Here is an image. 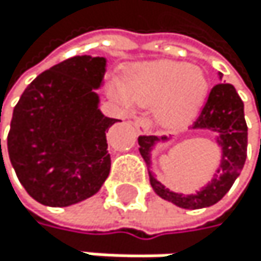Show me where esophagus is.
<instances>
[{"mask_svg":"<svg viewBox=\"0 0 261 261\" xmlns=\"http://www.w3.org/2000/svg\"><path fill=\"white\" fill-rule=\"evenodd\" d=\"M133 125L136 126V129H138V133H139V135H148V133H150V122L145 120V119H142V117L135 119Z\"/></svg>","mask_w":261,"mask_h":261,"instance_id":"1","label":"esophagus"}]
</instances>
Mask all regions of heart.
<instances>
[{"instance_id":"heart-1","label":"heart","mask_w":261,"mask_h":261,"mask_svg":"<svg viewBox=\"0 0 261 261\" xmlns=\"http://www.w3.org/2000/svg\"><path fill=\"white\" fill-rule=\"evenodd\" d=\"M208 81L202 68L175 61L141 64L128 70L111 94L125 108L155 105V119L167 128L186 125L205 101Z\"/></svg>"}]
</instances>
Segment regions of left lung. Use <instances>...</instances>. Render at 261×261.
Returning a JSON list of instances; mask_svg holds the SVG:
<instances>
[{
	"label": "left lung",
	"mask_w": 261,
	"mask_h": 261,
	"mask_svg": "<svg viewBox=\"0 0 261 261\" xmlns=\"http://www.w3.org/2000/svg\"><path fill=\"white\" fill-rule=\"evenodd\" d=\"M219 76L222 78L221 73ZM193 126L197 129H210V132L219 135L218 144L222 147V160L212 183H208L197 194L183 196L169 191L164 185H161L153 177L152 172H148V175L150 185H152L160 197L181 208L197 210L219 202L227 194L228 189L232 188L246 163L247 125L244 119V103L235 91V87L228 83H218L216 86H213ZM160 141H167V138L147 135L139 136V152L147 166L152 164L150 163V152H152L153 145Z\"/></svg>",
	"instance_id": "8db88e82"
}]
</instances>
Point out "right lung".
Here are the masks:
<instances>
[{"label": "right lung", "mask_w": 261, "mask_h": 261, "mask_svg": "<svg viewBox=\"0 0 261 261\" xmlns=\"http://www.w3.org/2000/svg\"><path fill=\"white\" fill-rule=\"evenodd\" d=\"M105 70V58L65 59L40 73L14 108L9 158L26 193L43 205L78 203L109 175L106 133L122 120L98 109L94 89Z\"/></svg>", "instance_id": "add662e5"}]
</instances>
